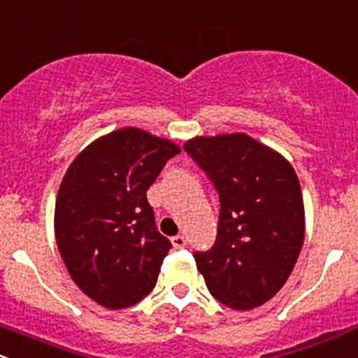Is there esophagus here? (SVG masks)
I'll use <instances>...</instances> for the list:
<instances>
[{
	"label": "esophagus",
	"mask_w": 358,
	"mask_h": 358,
	"mask_svg": "<svg viewBox=\"0 0 358 358\" xmlns=\"http://www.w3.org/2000/svg\"><path fill=\"white\" fill-rule=\"evenodd\" d=\"M171 241H172V245L176 246V248H184V246H186V238H184V236H180V234L174 236Z\"/></svg>",
	"instance_id": "34e87169"
}]
</instances>
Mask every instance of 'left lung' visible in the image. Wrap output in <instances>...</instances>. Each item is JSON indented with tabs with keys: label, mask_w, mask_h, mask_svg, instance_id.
Listing matches in <instances>:
<instances>
[{
	"label": "left lung",
	"mask_w": 358,
	"mask_h": 358,
	"mask_svg": "<svg viewBox=\"0 0 358 358\" xmlns=\"http://www.w3.org/2000/svg\"><path fill=\"white\" fill-rule=\"evenodd\" d=\"M184 150L219 193L215 245L196 252L212 296L252 310L288 281L305 236V206L293 165L245 132L196 136Z\"/></svg>",
	"instance_id": "obj_1"
}]
</instances>
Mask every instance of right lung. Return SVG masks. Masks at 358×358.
<instances>
[{"mask_svg":"<svg viewBox=\"0 0 358 358\" xmlns=\"http://www.w3.org/2000/svg\"><path fill=\"white\" fill-rule=\"evenodd\" d=\"M179 152L171 139L122 127L87 145L62 179L58 252L77 288L103 307H132L157 285L172 245L157 231L146 191Z\"/></svg>","mask_w":358,"mask_h":358,"instance_id":"obj_1","label":"right lung"}]
</instances>
